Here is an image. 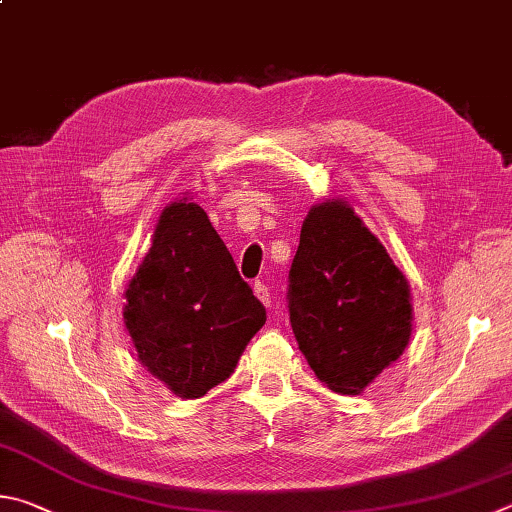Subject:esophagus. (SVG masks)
I'll return each instance as SVG.
<instances>
[{
	"label": "esophagus",
	"mask_w": 512,
	"mask_h": 512,
	"mask_svg": "<svg viewBox=\"0 0 512 512\" xmlns=\"http://www.w3.org/2000/svg\"><path fill=\"white\" fill-rule=\"evenodd\" d=\"M255 295L259 297V302L264 306H271V288H268L264 282H255Z\"/></svg>",
	"instance_id": "34e87169"
}]
</instances>
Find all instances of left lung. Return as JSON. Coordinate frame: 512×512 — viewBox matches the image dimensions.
Listing matches in <instances>:
<instances>
[{"mask_svg":"<svg viewBox=\"0 0 512 512\" xmlns=\"http://www.w3.org/2000/svg\"><path fill=\"white\" fill-rule=\"evenodd\" d=\"M286 300L306 362L338 394H360L412 336L405 275L342 199L306 215Z\"/></svg>","mask_w":512,"mask_h":512,"instance_id":"obj_1","label":"left lung"}]
</instances>
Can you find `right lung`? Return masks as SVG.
<instances>
[{
  "mask_svg": "<svg viewBox=\"0 0 512 512\" xmlns=\"http://www.w3.org/2000/svg\"><path fill=\"white\" fill-rule=\"evenodd\" d=\"M123 311L138 360L181 398H199L235 371L266 309L201 206L161 212L152 248L129 280Z\"/></svg>",
  "mask_w": 512,
  "mask_h": 512,
  "instance_id": "1",
  "label": "right lung"
}]
</instances>
